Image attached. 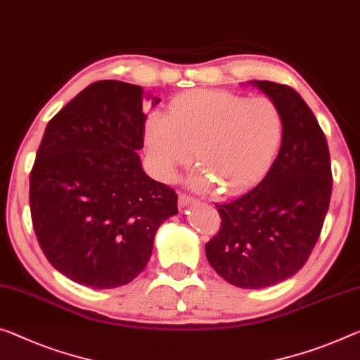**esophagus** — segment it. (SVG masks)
I'll use <instances>...</instances> for the list:
<instances>
[{"label": "esophagus", "mask_w": 360, "mask_h": 360, "mask_svg": "<svg viewBox=\"0 0 360 360\" xmlns=\"http://www.w3.org/2000/svg\"><path fill=\"white\" fill-rule=\"evenodd\" d=\"M179 202H180V206L186 207V206H191V204H196L198 201L195 198H191V196L185 195V193H181V195L179 196Z\"/></svg>", "instance_id": "obj_1"}]
</instances>
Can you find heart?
I'll list each match as a JSON object with an SVG mask.
<instances>
[{
	"label": "heart",
	"instance_id": "heart-1",
	"mask_svg": "<svg viewBox=\"0 0 360 360\" xmlns=\"http://www.w3.org/2000/svg\"><path fill=\"white\" fill-rule=\"evenodd\" d=\"M170 114L148 115L143 136L149 162L159 179L172 181L195 151L201 167L190 185L199 191L217 186L226 195L246 191L267 172L283 140V114L265 96L190 91L174 99Z\"/></svg>",
	"mask_w": 360,
	"mask_h": 360
}]
</instances>
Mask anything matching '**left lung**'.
I'll return each instance as SVG.
<instances>
[{
  "label": "left lung",
  "mask_w": 360,
  "mask_h": 360,
  "mask_svg": "<svg viewBox=\"0 0 360 360\" xmlns=\"http://www.w3.org/2000/svg\"><path fill=\"white\" fill-rule=\"evenodd\" d=\"M250 84L278 104L283 140L261 184L215 206L222 224L206 245V257L229 283L261 290L306 264L328 212L333 179L327 138L300 93L269 80Z\"/></svg>",
  "instance_id": "8db88e82"
}]
</instances>
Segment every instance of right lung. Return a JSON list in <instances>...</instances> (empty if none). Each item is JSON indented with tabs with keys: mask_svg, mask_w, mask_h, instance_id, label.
Here are the masks:
<instances>
[{
	"mask_svg": "<svg viewBox=\"0 0 360 360\" xmlns=\"http://www.w3.org/2000/svg\"><path fill=\"white\" fill-rule=\"evenodd\" d=\"M143 98L140 85L125 82L88 85L48 122L30 172L43 252L58 272L93 290L140 275L158 229L179 214L175 191L149 179L136 153L148 119Z\"/></svg>",
	"mask_w": 360,
	"mask_h": 360,
	"instance_id": "1",
	"label": "right lung"
}]
</instances>
